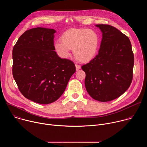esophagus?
I'll list each match as a JSON object with an SVG mask.
<instances>
[{
    "label": "esophagus",
    "mask_w": 147,
    "mask_h": 147,
    "mask_svg": "<svg viewBox=\"0 0 147 147\" xmlns=\"http://www.w3.org/2000/svg\"><path fill=\"white\" fill-rule=\"evenodd\" d=\"M76 70H78L81 69V66L80 65H76Z\"/></svg>",
    "instance_id": "1"
}]
</instances>
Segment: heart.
<instances>
[{"mask_svg":"<svg viewBox=\"0 0 147 147\" xmlns=\"http://www.w3.org/2000/svg\"><path fill=\"white\" fill-rule=\"evenodd\" d=\"M61 41H56L54 47L57 54L67 58L73 49L74 56L80 61H89L96 56L99 48V36L97 33L86 28H71L60 37Z\"/></svg>","mask_w":147,"mask_h":147,"instance_id":"1","label":"heart"}]
</instances>
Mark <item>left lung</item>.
Instances as JSON below:
<instances>
[{
  "label": "left lung",
  "instance_id": "left-lung-1",
  "mask_svg": "<svg viewBox=\"0 0 147 147\" xmlns=\"http://www.w3.org/2000/svg\"><path fill=\"white\" fill-rule=\"evenodd\" d=\"M102 34L98 54L81 68L89 95L100 102L121 95L133 79L134 55L129 38L115 27L97 24Z\"/></svg>",
  "mask_w": 147,
  "mask_h": 147
}]
</instances>
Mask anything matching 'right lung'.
<instances>
[{"label": "right lung", "instance_id": "add662e5", "mask_svg": "<svg viewBox=\"0 0 147 147\" xmlns=\"http://www.w3.org/2000/svg\"><path fill=\"white\" fill-rule=\"evenodd\" d=\"M56 32L43 27L27 30L13 49V76L18 89L26 98L40 104L58 99L76 72L74 63L55 51Z\"/></svg>", "mask_w": 147, "mask_h": 147}]
</instances>
